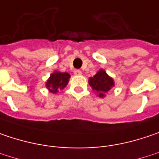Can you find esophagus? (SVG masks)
<instances>
[{
	"label": "esophagus",
	"instance_id": "obj_1",
	"mask_svg": "<svg viewBox=\"0 0 159 159\" xmlns=\"http://www.w3.org/2000/svg\"><path fill=\"white\" fill-rule=\"evenodd\" d=\"M74 74L75 75H82V71L79 70V69H75L74 70Z\"/></svg>",
	"mask_w": 159,
	"mask_h": 159
}]
</instances>
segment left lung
Segmentation results:
<instances>
[{
    "label": "left lung",
    "instance_id": "obj_1",
    "mask_svg": "<svg viewBox=\"0 0 159 159\" xmlns=\"http://www.w3.org/2000/svg\"><path fill=\"white\" fill-rule=\"evenodd\" d=\"M88 83L100 98H104L108 92L115 85L113 78L104 69H100L93 77H90Z\"/></svg>",
    "mask_w": 159,
    "mask_h": 159
}]
</instances>
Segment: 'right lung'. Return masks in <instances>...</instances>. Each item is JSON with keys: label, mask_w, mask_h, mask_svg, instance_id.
<instances>
[{"label": "right lung", "mask_w": 159, "mask_h": 159, "mask_svg": "<svg viewBox=\"0 0 159 159\" xmlns=\"http://www.w3.org/2000/svg\"><path fill=\"white\" fill-rule=\"evenodd\" d=\"M70 79V75L68 73H62L55 70L46 82V87L52 93H57L59 91L65 88Z\"/></svg>", "instance_id": "right-lung-1"}]
</instances>
